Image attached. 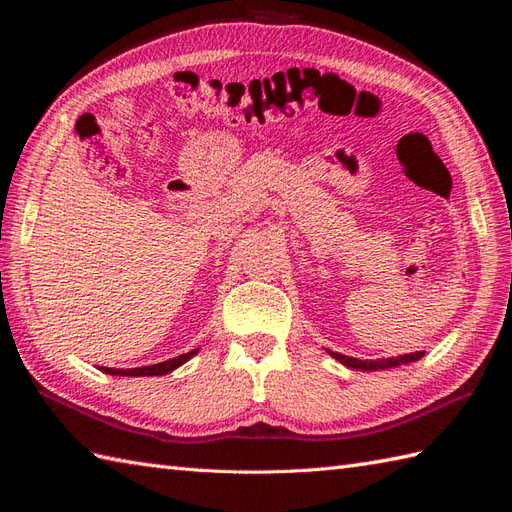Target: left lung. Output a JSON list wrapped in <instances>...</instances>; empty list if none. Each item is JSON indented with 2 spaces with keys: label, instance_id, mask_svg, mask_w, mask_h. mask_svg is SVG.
I'll list each match as a JSON object with an SVG mask.
<instances>
[{
  "label": "left lung",
  "instance_id": "left-lung-1",
  "mask_svg": "<svg viewBox=\"0 0 512 512\" xmlns=\"http://www.w3.org/2000/svg\"><path fill=\"white\" fill-rule=\"evenodd\" d=\"M329 352V350H327ZM425 352H410V354H401V356H391V359H374V361H363V359H352V356L339 354V352H331V356L335 361H339L342 365L350 367V369H359V371H378V369H393L399 365L406 363H414L421 359Z\"/></svg>",
  "mask_w": 512,
  "mask_h": 512
}]
</instances>
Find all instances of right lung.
Here are the masks:
<instances>
[{
  "label": "right lung",
  "instance_id": "add662e5",
  "mask_svg": "<svg viewBox=\"0 0 512 512\" xmlns=\"http://www.w3.org/2000/svg\"><path fill=\"white\" fill-rule=\"evenodd\" d=\"M198 352L192 350V352H185V354H179L175 356V359H168L164 363H156V365H147V367H134V369H113V367H100L104 374H111V376H164V374H170V371H175L177 367H181L183 363H188L192 356Z\"/></svg>",
  "mask_w": 512,
  "mask_h": 512
}]
</instances>
